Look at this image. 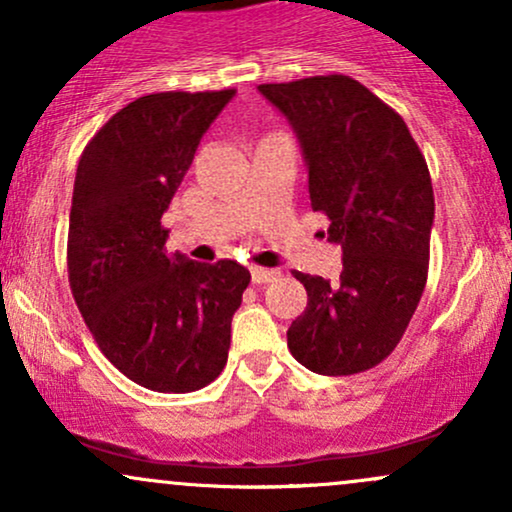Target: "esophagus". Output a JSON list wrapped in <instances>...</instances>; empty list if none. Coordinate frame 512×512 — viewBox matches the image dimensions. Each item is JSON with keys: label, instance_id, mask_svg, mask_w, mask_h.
I'll return each mask as SVG.
<instances>
[{"label": "esophagus", "instance_id": "34e87169", "mask_svg": "<svg viewBox=\"0 0 512 512\" xmlns=\"http://www.w3.org/2000/svg\"><path fill=\"white\" fill-rule=\"evenodd\" d=\"M252 284H269V281H276L281 276L279 269H264V267H255L250 272Z\"/></svg>", "mask_w": 512, "mask_h": 512}]
</instances>
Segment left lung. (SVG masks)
Masks as SVG:
<instances>
[{"instance_id": "1", "label": "left lung", "mask_w": 512, "mask_h": 512, "mask_svg": "<svg viewBox=\"0 0 512 512\" xmlns=\"http://www.w3.org/2000/svg\"><path fill=\"white\" fill-rule=\"evenodd\" d=\"M257 91L289 120L310 207L342 245L337 281L293 272L308 291L289 349L320 375H354L392 354L424 293L436 214L426 158L390 105L344 74Z\"/></svg>"}]
</instances>
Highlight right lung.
I'll list each match as a JSON object with an SVG mask.
<instances>
[{
    "label": "right lung",
    "instance_id": "right-lung-1",
    "mask_svg": "<svg viewBox=\"0 0 512 512\" xmlns=\"http://www.w3.org/2000/svg\"><path fill=\"white\" fill-rule=\"evenodd\" d=\"M233 96L226 88L137 98L98 129L76 168L74 301L105 358L154 392H195L219 378L250 284L233 260L168 257L161 226L204 132Z\"/></svg>",
    "mask_w": 512,
    "mask_h": 512
}]
</instances>
